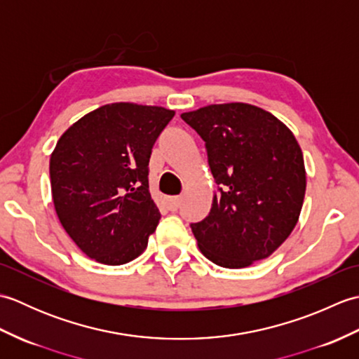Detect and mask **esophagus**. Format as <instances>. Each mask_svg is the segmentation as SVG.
Instances as JSON below:
<instances>
[{
	"instance_id": "esophagus-1",
	"label": "esophagus",
	"mask_w": 359,
	"mask_h": 359,
	"mask_svg": "<svg viewBox=\"0 0 359 359\" xmlns=\"http://www.w3.org/2000/svg\"><path fill=\"white\" fill-rule=\"evenodd\" d=\"M180 203H182L180 197H170V199H166V207L170 211H177L180 208Z\"/></svg>"
}]
</instances>
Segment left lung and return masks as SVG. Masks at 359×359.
I'll return each mask as SVG.
<instances>
[{
	"instance_id": "8db88e82",
	"label": "left lung",
	"mask_w": 359,
	"mask_h": 359,
	"mask_svg": "<svg viewBox=\"0 0 359 359\" xmlns=\"http://www.w3.org/2000/svg\"><path fill=\"white\" fill-rule=\"evenodd\" d=\"M207 148L217 191L191 230L202 255L243 269L276 251L299 219L307 177L293 133L248 103L208 104L182 114Z\"/></svg>"
}]
</instances>
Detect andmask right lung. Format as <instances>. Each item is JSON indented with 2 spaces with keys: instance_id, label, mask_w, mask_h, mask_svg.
Returning a JSON list of instances; mask_svg holds the SVG:
<instances>
[{
  "instance_id": "add662e5",
  "label": "right lung",
  "mask_w": 359,
  "mask_h": 359,
  "mask_svg": "<svg viewBox=\"0 0 359 359\" xmlns=\"http://www.w3.org/2000/svg\"><path fill=\"white\" fill-rule=\"evenodd\" d=\"M174 111L129 102L88 112L50 154L53 207L83 253L104 265L131 262L148 247L160 212L148 163Z\"/></svg>"
}]
</instances>
